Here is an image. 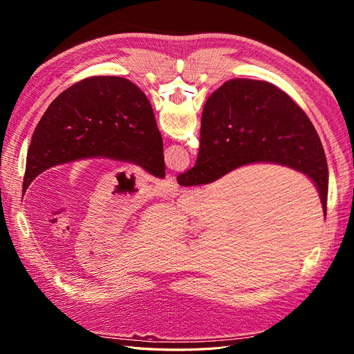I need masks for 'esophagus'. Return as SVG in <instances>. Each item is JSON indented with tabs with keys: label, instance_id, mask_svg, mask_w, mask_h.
<instances>
[{
	"label": "esophagus",
	"instance_id": "1",
	"mask_svg": "<svg viewBox=\"0 0 354 354\" xmlns=\"http://www.w3.org/2000/svg\"><path fill=\"white\" fill-rule=\"evenodd\" d=\"M159 189L162 190V192H165V194H171V192H174L176 190V181H174V178H167L164 181H160Z\"/></svg>",
	"mask_w": 354,
	"mask_h": 354
}]
</instances>
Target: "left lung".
<instances>
[{
    "mask_svg": "<svg viewBox=\"0 0 354 354\" xmlns=\"http://www.w3.org/2000/svg\"><path fill=\"white\" fill-rule=\"evenodd\" d=\"M109 158L165 176L162 137L145 93L120 77H91L59 94L39 120L26 156L24 194L50 167Z\"/></svg>",
    "mask_w": 354,
    "mask_h": 354,
    "instance_id": "left-lung-1",
    "label": "left lung"
}]
</instances>
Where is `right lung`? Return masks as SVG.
Here are the masks:
<instances>
[{
  "label": "right lung",
  "mask_w": 354,
  "mask_h": 354,
  "mask_svg": "<svg viewBox=\"0 0 354 354\" xmlns=\"http://www.w3.org/2000/svg\"><path fill=\"white\" fill-rule=\"evenodd\" d=\"M252 162L301 171L313 180L326 212V156L304 111L273 84L230 80L203 106L196 164L177 181L180 186L207 185Z\"/></svg>",
  "instance_id": "obj_1"
}]
</instances>
